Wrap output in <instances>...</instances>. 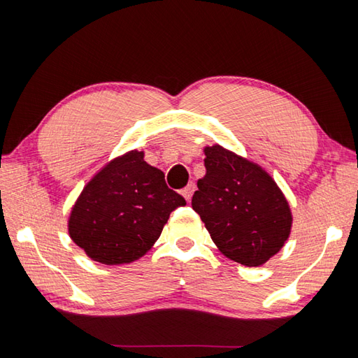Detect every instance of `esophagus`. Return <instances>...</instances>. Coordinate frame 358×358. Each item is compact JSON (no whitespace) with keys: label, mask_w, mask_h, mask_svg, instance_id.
Returning a JSON list of instances; mask_svg holds the SVG:
<instances>
[{"label":"esophagus","mask_w":358,"mask_h":358,"mask_svg":"<svg viewBox=\"0 0 358 358\" xmlns=\"http://www.w3.org/2000/svg\"><path fill=\"white\" fill-rule=\"evenodd\" d=\"M194 191H195V185L194 183H191V185H187L185 189H183V196H185V200L189 203L191 201V199H192V195H194Z\"/></svg>","instance_id":"obj_1"}]
</instances>
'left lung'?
<instances>
[{"label": "left lung", "instance_id": "1", "mask_svg": "<svg viewBox=\"0 0 358 358\" xmlns=\"http://www.w3.org/2000/svg\"><path fill=\"white\" fill-rule=\"evenodd\" d=\"M206 175L192 209L220 252L248 268L262 266L285 246L292 212L275 180L262 166L220 144L203 149Z\"/></svg>", "mask_w": 358, "mask_h": 358}]
</instances>
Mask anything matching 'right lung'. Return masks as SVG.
Segmentation results:
<instances>
[{"label":"right lung","mask_w":358,"mask_h":358,"mask_svg":"<svg viewBox=\"0 0 358 358\" xmlns=\"http://www.w3.org/2000/svg\"><path fill=\"white\" fill-rule=\"evenodd\" d=\"M186 201L166 186L164 173L129 150L98 171L71 209L67 231L94 262L126 264L148 254L171 212Z\"/></svg>","instance_id":"right-lung-1"}]
</instances>
